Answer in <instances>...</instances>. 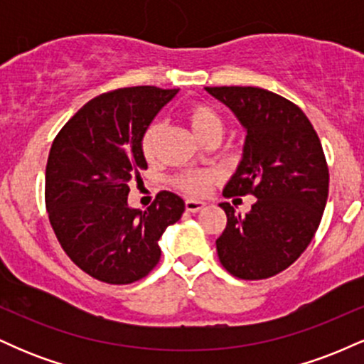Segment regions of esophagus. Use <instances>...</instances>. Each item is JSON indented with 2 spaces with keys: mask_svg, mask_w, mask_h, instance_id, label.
Segmentation results:
<instances>
[{
  "mask_svg": "<svg viewBox=\"0 0 364 364\" xmlns=\"http://www.w3.org/2000/svg\"><path fill=\"white\" fill-rule=\"evenodd\" d=\"M185 207L188 212H200L203 207H205V203L200 202V200H186Z\"/></svg>",
  "mask_w": 364,
  "mask_h": 364,
  "instance_id": "1",
  "label": "esophagus"
}]
</instances>
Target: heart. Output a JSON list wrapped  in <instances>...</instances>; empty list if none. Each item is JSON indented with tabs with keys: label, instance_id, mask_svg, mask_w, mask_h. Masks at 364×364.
<instances>
[{
	"label": "heart",
	"instance_id": "obj_1",
	"mask_svg": "<svg viewBox=\"0 0 364 364\" xmlns=\"http://www.w3.org/2000/svg\"><path fill=\"white\" fill-rule=\"evenodd\" d=\"M186 119L193 133L198 139L205 141L212 135H223V119L212 107L205 104H191L186 109ZM162 132V123L159 119H154L152 123L147 124L140 136V150L145 159H154L157 152V140ZM214 176L207 171H181L173 178V185L179 191L186 195H202L205 193L207 188L212 185Z\"/></svg>",
	"mask_w": 364,
	"mask_h": 364
}]
</instances>
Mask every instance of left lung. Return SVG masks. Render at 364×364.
<instances>
[{"label":"left lung","instance_id":"8db88e82","mask_svg":"<svg viewBox=\"0 0 364 364\" xmlns=\"http://www.w3.org/2000/svg\"><path fill=\"white\" fill-rule=\"evenodd\" d=\"M246 128L245 154L225 198L257 196L246 215H228L217 255L229 274L260 281L292 265L318 229L328 196V166L306 114L260 87H205Z\"/></svg>","mask_w":364,"mask_h":364}]
</instances>
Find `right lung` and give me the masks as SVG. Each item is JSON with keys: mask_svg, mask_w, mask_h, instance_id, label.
Here are the masks:
<instances>
[{"mask_svg": "<svg viewBox=\"0 0 364 364\" xmlns=\"http://www.w3.org/2000/svg\"><path fill=\"white\" fill-rule=\"evenodd\" d=\"M176 89L141 85L106 92L66 121L53 140L44 200L61 248L106 284L144 279L161 260L157 241L185 202L159 191L147 210L128 207L129 185L147 169L140 136Z\"/></svg>", "mask_w": 364, "mask_h": 364, "instance_id": "obj_1", "label": "right lung"}]
</instances>
